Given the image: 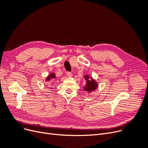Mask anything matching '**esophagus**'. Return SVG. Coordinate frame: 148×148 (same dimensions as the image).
<instances>
[{"label": "esophagus", "mask_w": 148, "mask_h": 148, "mask_svg": "<svg viewBox=\"0 0 148 148\" xmlns=\"http://www.w3.org/2000/svg\"><path fill=\"white\" fill-rule=\"evenodd\" d=\"M66 75H67V77H72V74H71V72H69V71H67V72L66 73Z\"/></svg>", "instance_id": "obj_1"}]
</instances>
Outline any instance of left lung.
<instances>
[{
  "mask_svg": "<svg viewBox=\"0 0 148 148\" xmlns=\"http://www.w3.org/2000/svg\"><path fill=\"white\" fill-rule=\"evenodd\" d=\"M84 79L86 80V84L83 87L84 91L88 92H91L97 89L98 87L97 82H96L95 79L88 75H84Z\"/></svg>",
  "mask_w": 148,
  "mask_h": 148,
  "instance_id": "obj_1",
  "label": "left lung"
}]
</instances>
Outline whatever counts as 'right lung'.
Instances as JSON below:
<instances>
[{"label": "right lung", "mask_w": 148, "mask_h": 148, "mask_svg": "<svg viewBox=\"0 0 148 148\" xmlns=\"http://www.w3.org/2000/svg\"><path fill=\"white\" fill-rule=\"evenodd\" d=\"M56 78V75H55V73H50L49 74V75H48V77L46 78V82H50V81H51L52 79H54Z\"/></svg>", "instance_id": "1"}]
</instances>
